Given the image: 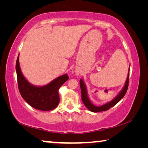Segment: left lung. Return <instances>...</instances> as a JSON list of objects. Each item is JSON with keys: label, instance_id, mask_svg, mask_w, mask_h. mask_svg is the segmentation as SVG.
Masks as SVG:
<instances>
[{"label": "left lung", "instance_id": "left-lung-1", "mask_svg": "<svg viewBox=\"0 0 148 148\" xmlns=\"http://www.w3.org/2000/svg\"><path fill=\"white\" fill-rule=\"evenodd\" d=\"M130 69V68H129ZM129 72L128 74H127V79L126 82H125V86L123 87V89L121 90L118 94L117 95V96L115 97L114 99H112L111 101H110L107 103L104 104L102 106H97L92 103L90 101V99L88 97V93H87V87L86 84H85L84 80L82 79H80L79 80V85H80V88H81V91H82V100L83 101V103L84 104L85 106L88 109L89 111L92 112H102V111H106L110 109V108L113 107L115 106L117 103L121 101V100L123 98L125 95L126 94L127 89H128L129 86Z\"/></svg>", "mask_w": 148, "mask_h": 148}]
</instances>
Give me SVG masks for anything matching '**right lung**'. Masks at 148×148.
Masks as SVG:
<instances>
[{"instance_id": "obj_1", "label": "right lung", "mask_w": 148, "mask_h": 148, "mask_svg": "<svg viewBox=\"0 0 148 148\" xmlns=\"http://www.w3.org/2000/svg\"><path fill=\"white\" fill-rule=\"evenodd\" d=\"M16 70L20 94L30 106L42 111H49L57 108L59 102V89L69 79L67 74L57 77L45 86H34L22 73L19 65V55L16 61Z\"/></svg>"}]
</instances>
